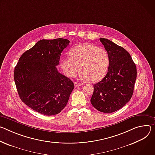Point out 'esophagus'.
Here are the masks:
<instances>
[{"instance_id": "esophagus-1", "label": "esophagus", "mask_w": 155, "mask_h": 155, "mask_svg": "<svg viewBox=\"0 0 155 155\" xmlns=\"http://www.w3.org/2000/svg\"><path fill=\"white\" fill-rule=\"evenodd\" d=\"M74 86H75L76 87H79V86H80V85H82L81 84L78 83V82H75L74 83Z\"/></svg>"}]
</instances>
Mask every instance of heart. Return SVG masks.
<instances>
[{
	"mask_svg": "<svg viewBox=\"0 0 155 155\" xmlns=\"http://www.w3.org/2000/svg\"><path fill=\"white\" fill-rule=\"evenodd\" d=\"M70 58L60 60V65L63 73L68 78H74L79 71L82 79L90 82L101 80L106 74L110 58L107 51L90 44L76 45L69 51Z\"/></svg>",
	"mask_w": 155,
	"mask_h": 155,
	"instance_id": "heart-1",
	"label": "heart"
}]
</instances>
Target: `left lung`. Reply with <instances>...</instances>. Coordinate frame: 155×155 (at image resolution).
Wrapping results in <instances>:
<instances>
[{
    "instance_id": "8db88e82",
    "label": "left lung",
    "mask_w": 155,
    "mask_h": 155,
    "mask_svg": "<svg viewBox=\"0 0 155 155\" xmlns=\"http://www.w3.org/2000/svg\"><path fill=\"white\" fill-rule=\"evenodd\" d=\"M109 55L108 73L94 85L91 102L97 110L110 113L123 107L130 100L137 78V69L128 51L112 41L100 38Z\"/></svg>"
}]
</instances>
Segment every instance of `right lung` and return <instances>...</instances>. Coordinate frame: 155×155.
<instances>
[{
  "instance_id": "add662e5",
  "label": "right lung",
  "mask_w": 155,
  "mask_h": 155,
  "mask_svg": "<svg viewBox=\"0 0 155 155\" xmlns=\"http://www.w3.org/2000/svg\"><path fill=\"white\" fill-rule=\"evenodd\" d=\"M70 41L42 39L20 57L14 70L17 91L23 102L45 116L57 114L66 107L73 82L57 68Z\"/></svg>"
}]
</instances>
